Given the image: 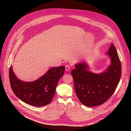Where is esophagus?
Segmentation results:
<instances>
[{"label": "esophagus", "mask_w": 131, "mask_h": 131, "mask_svg": "<svg viewBox=\"0 0 131 131\" xmlns=\"http://www.w3.org/2000/svg\"><path fill=\"white\" fill-rule=\"evenodd\" d=\"M71 70V66L69 65H67L65 66V70L66 71H69Z\"/></svg>", "instance_id": "obj_1"}]
</instances>
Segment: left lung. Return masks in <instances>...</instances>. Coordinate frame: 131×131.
Instances as JSON below:
<instances>
[{
    "label": "left lung",
    "instance_id": "8db88e82",
    "mask_svg": "<svg viewBox=\"0 0 131 131\" xmlns=\"http://www.w3.org/2000/svg\"><path fill=\"white\" fill-rule=\"evenodd\" d=\"M107 53L111 59V65L104 72H91L85 63L75 65V68L72 71L75 93L80 101L87 107L104 104L113 95L119 83L121 63L114 45H111Z\"/></svg>",
    "mask_w": 131,
    "mask_h": 131
}]
</instances>
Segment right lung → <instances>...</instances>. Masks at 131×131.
<instances>
[{
	"label": "right lung",
	"mask_w": 131,
	"mask_h": 131,
	"mask_svg": "<svg viewBox=\"0 0 131 131\" xmlns=\"http://www.w3.org/2000/svg\"><path fill=\"white\" fill-rule=\"evenodd\" d=\"M65 66L52 67L38 80L25 82L19 80L9 68V77L11 88L16 97L27 104L44 106L51 101L59 80L64 75Z\"/></svg>",
	"instance_id": "obj_1"
}]
</instances>
